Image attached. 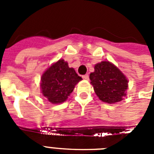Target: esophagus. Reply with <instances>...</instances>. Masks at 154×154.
<instances>
[{"instance_id": "34e87169", "label": "esophagus", "mask_w": 154, "mask_h": 154, "mask_svg": "<svg viewBox=\"0 0 154 154\" xmlns=\"http://www.w3.org/2000/svg\"><path fill=\"white\" fill-rule=\"evenodd\" d=\"M82 77H83V79H85V80H88L89 79V76L88 74L83 75V76H82Z\"/></svg>"}]
</instances>
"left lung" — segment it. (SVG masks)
<instances>
[{
	"instance_id": "8db88e82",
	"label": "left lung",
	"mask_w": 154,
	"mask_h": 154,
	"mask_svg": "<svg viewBox=\"0 0 154 154\" xmlns=\"http://www.w3.org/2000/svg\"><path fill=\"white\" fill-rule=\"evenodd\" d=\"M89 78L95 94L103 102L111 104L121 101L126 96L127 78L109 62L96 64Z\"/></svg>"
}]
</instances>
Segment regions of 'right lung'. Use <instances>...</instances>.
<instances>
[{
  "instance_id": "1",
  "label": "right lung",
  "mask_w": 154,
  "mask_h": 154,
  "mask_svg": "<svg viewBox=\"0 0 154 154\" xmlns=\"http://www.w3.org/2000/svg\"><path fill=\"white\" fill-rule=\"evenodd\" d=\"M81 80L74 69L69 68L66 62L59 59L42 75L41 91L50 103H63Z\"/></svg>"
}]
</instances>
